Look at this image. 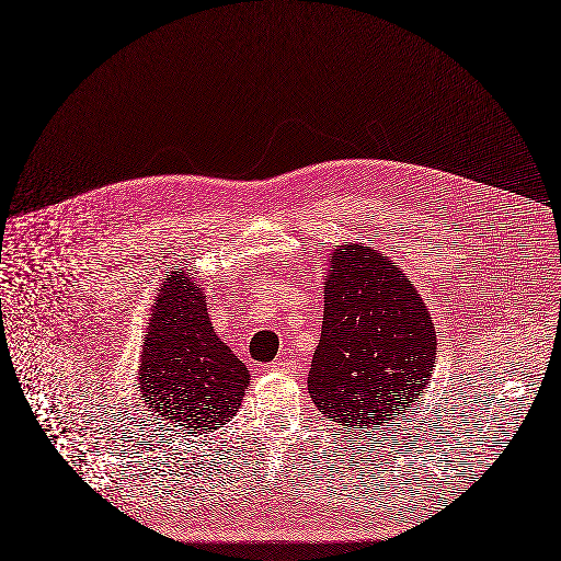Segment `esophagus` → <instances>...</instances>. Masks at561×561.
<instances>
[{
  "instance_id": "obj_1",
  "label": "esophagus",
  "mask_w": 561,
  "mask_h": 561,
  "mask_svg": "<svg viewBox=\"0 0 561 561\" xmlns=\"http://www.w3.org/2000/svg\"><path fill=\"white\" fill-rule=\"evenodd\" d=\"M270 368L276 370V373H287V375H289V373H296V362H291V359H287V357H280V359L272 362Z\"/></svg>"
}]
</instances>
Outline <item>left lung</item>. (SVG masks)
<instances>
[{
  "instance_id": "1",
  "label": "left lung",
  "mask_w": 561,
  "mask_h": 561,
  "mask_svg": "<svg viewBox=\"0 0 561 561\" xmlns=\"http://www.w3.org/2000/svg\"><path fill=\"white\" fill-rule=\"evenodd\" d=\"M308 389L325 417L362 434L389 426L426 389L436 330L411 280L364 244L334 249Z\"/></svg>"
}]
</instances>
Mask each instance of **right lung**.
Listing matches in <instances>:
<instances>
[{
	"instance_id": "1",
	"label": "right lung",
	"mask_w": 561,
	"mask_h": 561,
	"mask_svg": "<svg viewBox=\"0 0 561 561\" xmlns=\"http://www.w3.org/2000/svg\"><path fill=\"white\" fill-rule=\"evenodd\" d=\"M144 341L139 389L157 420L199 436L236 415L249 370L213 332L184 270L163 280Z\"/></svg>"
}]
</instances>
